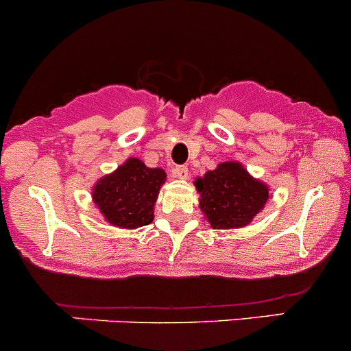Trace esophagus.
I'll list each match as a JSON object with an SVG mask.
<instances>
[{
  "label": "esophagus",
  "mask_w": 351,
  "mask_h": 351,
  "mask_svg": "<svg viewBox=\"0 0 351 351\" xmlns=\"http://www.w3.org/2000/svg\"><path fill=\"white\" fill-rule=\"evenodd\" d=\"M188 167L186 165H176L172 169V173H173V178H178V179H186L188 178Z\"/></svg>",
  "instance_id": "esophagus-1"
}]
</instances>
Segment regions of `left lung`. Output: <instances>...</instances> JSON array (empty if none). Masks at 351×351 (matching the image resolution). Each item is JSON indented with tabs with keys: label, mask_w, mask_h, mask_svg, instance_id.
Masks as SVG:
<instances>
[{
	"label": "left lung",
	"mask_w": 351,
	"mask_h": 351,
	"mask_svg": "<svg viewBox=\"0 0 351 351\" xmlns=\"http://www.w3.org/2000/svg\"><path fill=\"white\" fill-rule=\"evenodd\" d=\"M195 184L202 195L199 208L213 229L245 228L269 199L267 186L236 162L220 163Z\"/></svg>",
	"instance_id": "1"
}]
</instances>
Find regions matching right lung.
Returning a JSON list of instances; mask_svg holds the SVG:
<instances>
[{"mask_svg":"<svg viewBox=\"0 0 351 351\" xmlns=\"http://www.w3.org/2000/svg\"><path fill=\"white\" fill-rule=\"evenodd\" d=\"M163 182L162 169H149L141 160L129 158L95 186L93 198L112 226L143 228L153 222V205Z\"/></svg>","mask_w":351,"mask_h":351,"instance_id":"right-lung-1","label":"right lung"}]
</instances>
